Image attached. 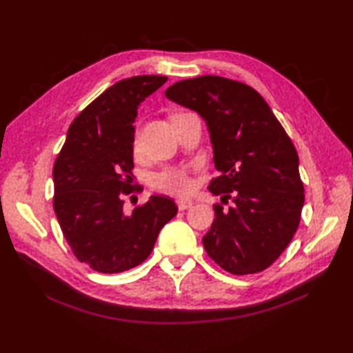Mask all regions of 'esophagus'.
<instances>
[{
  "mask_svg": "<svg viewBox=\"0 0 353 353\" xmlns=\"http://www.w3.org/2000/svg\"><path fill=\"white\" fill-rule=\"evenodd\" d=\"M176 205H177V209H179V210H188L189 208H192L193 202L189 201V199H177Z\"/></svg>",
  "mask_w": 353,
  "mask_h": 353,
  "instance_id": "34e87169",
  "label": "esophagus"
}]
</instances>
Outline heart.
Listing matches in <instances>:
<instances>
[{
	"label": "heart",
	"mask_w": 353,
	"mask_h": 353,
	"mask_svg": "<svg viewBox=\"0 0 353 353\" xmlns=\"http://www.w3.org/2000/svg\"><path fill=\"white\" fill-rule=\"evenodd\" d=\"M177 114H173V117ZM139 144V131H135L132 139L134 150ZM150 185L163 193H172L177 196L189 194L193 190V179L186 168H164V170L152 174L150 179Z\"/></svg>",
	"instance_id": "obj_1"
}]
</instances>
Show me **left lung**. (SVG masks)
<instances>
[{"mask_svg":"<svg viewBox=\"0 0 353 353\" xmlns=\"http://www.w3.org/2000/svg\"><path fill=\"white\" fill-rule=\"evenodd\" d=\"M164 95L203 117L219 176L209 192L232 201L213 205L214 218L202 238L208 255L234 275L268 268L293 239L301 218L304 188L299 156L258 92L222 76L176 82Z\"/></svg>","mask_w":353,"mask_h":353,"instance_id":"8db88e82","label":"left lung"}]
</instances>
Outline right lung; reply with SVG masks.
<instances>
[{
	"mask_svg": "<svg viewBox=\"0 0 353 353\" xmlns=\"http://www.w3.org/2000/svg\"><path fill=\"white\" fill-rule=\"evenodd\" d=\"M143 74L106 89L73 119L53 165V208L73 255L92 270L115 274L140 265L161 228L176 216L173 201L152 196L124 214L132 186L137 108L165 83Z\"/></svg>",
	"mask_w": 353,
	"mask_h": 353,
	"instance_id": "obj_1",
	"label": "right lung"
}]
</instances>
